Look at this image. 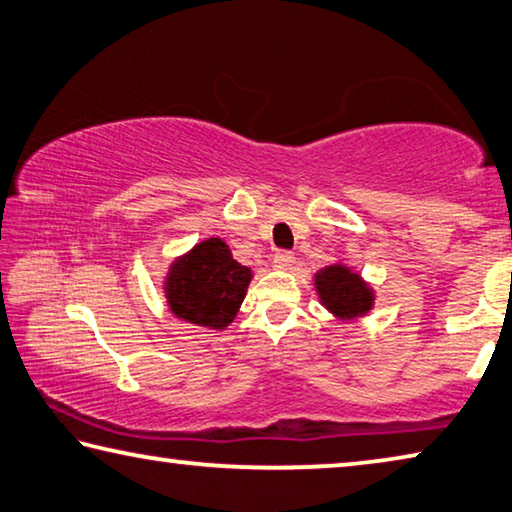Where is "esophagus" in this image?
<instances>
[{"label": "esophagus", "instance_id": "esophagus-1", "mask_svg": "<svg viewBox=\"0 0 512 512\" xmlns=\"http://www.w3.org/2000/svg\"><path fill=\"white\" fill-rule=\"evenodd\" d=\"M293 264H295V253H291V250H277L273 255L275 268H291Z\"/></svg>", "mask_w": 512, "mask_h": 512}]
</instances>
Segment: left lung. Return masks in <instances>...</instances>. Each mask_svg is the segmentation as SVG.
Returning a JSON list of instances; mask_svg holds the SVG:
<instances>
[{
    "instance_id": "8db88e82",
    "label": "left lung",
    "mask_w": 512,
    "mask_h": 512,
    "mask_svg": "<svg viewBox=\"0 0 512 512\" xmlns=\"http://www.w3.org/2000/svg\"><path fill=\"white\" fill-rule=\"evenodd\" d=\"M315 286H318L322 304L340 318H358L367 313L374 302L369 288L345 266L324 268L320 275H315Z\"/></svg>"
}]
</instances>
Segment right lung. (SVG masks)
<instances>
[{
  "label": "right lung",
  "instance_id": "add662e5",
  "mask_svg": "<svg viewBox=\"0 0 512 512\" xmlns=\"http://www.w3.org/2000/svg\"><path fill=\"white\" fill-rule=\"evenodd\" d=\"M250 277V268L232 259L224 241H201L172 264L165 282L167 302L172 313L183 320L224 329L235 320Z\"/></svg>",
  "mask_w": 512,
  "mask_h": 512
}]
</instances>
